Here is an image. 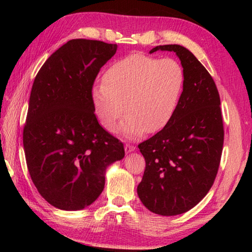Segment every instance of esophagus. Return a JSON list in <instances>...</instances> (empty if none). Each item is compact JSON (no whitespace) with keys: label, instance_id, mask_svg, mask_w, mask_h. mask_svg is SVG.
<instances>
[{"label":"esophagus","instance_id":"esophagus-1","mask_svg":"<svg viewBox=\"0 0 252 252\" xmlns=\"http://www.w3.org/2000/svg\"><path fill=\"white\" fill-rule=\"evenodd\" d=\"M134 147L133 146H130V144H126L125 146V150H126V153H131L134 151Z\"/></svg>","mask_w":252,"mask_h":252}]
</instances>
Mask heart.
<instances>
[{
    "instance_id": "heart-1",
    "label": "heart",
    "mask_w": 252,
    "mask_h": 252,
    "mask_svg": "<svg viewBox=\"0 0 252 252\" xmlns=\"http://www.w3.org/2000/svg\"><path fill=\"white\" fill-rule=\"evenodd\" d=\"M185 85V71L177 60L131 54L114 62L103 83L92 88L93 108L106 131L120 126L123 138L133 140L158 132L174 116Z\"/></svg>"
}]
</instances>
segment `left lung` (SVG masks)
Returning <instances> with one entry per match:
<instances>
[{
    "label": "left lung",
    "mask_w": 252,
    "mask_h": 252,
    "mask_svg": "<svg viewBox=\"0 0 252 252\" xmlns=\"http://www.w3.org/2000/svg\"><path fill=\"white\" fill-rule=\"evenodd\" d=\"M157 51L177 54L185 85L170 122L138 146L146 170L136 192L148 210L177 216L197 206L213 185L222 153V116L215 81L189 50L168 44L150 53Z\"/></svg>",
    "instance_id": "obj_1"
}]
</instances>
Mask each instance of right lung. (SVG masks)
Returning <instances> with one entry per match:
<instances>
[{
  "instance_id": "add662e5",
  "label": "right lung",
  "mask_w": 252,
  "mask_h": 252,
  "mask_svg": "<svg viewBox=\"0 0 252 252\" xmlns=\"http://www.w3.org/2000/svg\"><path fill=\"white\" fill-rule=\"evenodd\" d=\"M117 44L75 39L46 60L29 101L23 147L39 193L53 207L82 210L104 189L111 164L125 158L122 142L94 114L92 85Z\"/></svg>"
}]
</instances>
